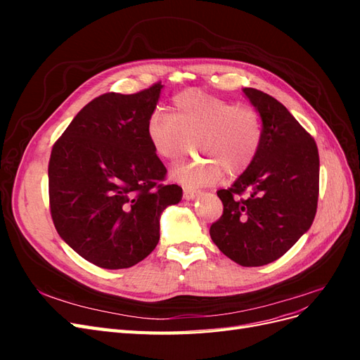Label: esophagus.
Returning <instances> with one entry per match:
<instances>
[{
	"label": "esophagus",
	"instance_id": "esophagus-1",
	"mask_svg": "<svg viewBox=\"0 0 360 360\" xmlns=\"http://www.w3.org/2000/svg\"><path fill=\"white\" fill-rule=\"evenodd\" d=\"M198 195H200V191H197V189L189 188V186H184V188H183V197L186 198V200H193V198H197Z\"/></svg>",
	"mask_w": 360,
	"mask_h": 360
}]
</instances>
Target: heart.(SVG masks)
Returning <instances> with one entry per match:
<instances>
[{"instance_id": "1", "label": "heart", "mask_w": 360, "mask_h": 360, "mask_svg": "<svg viewBox=\"0 0 360 360\" xmlns=\"http://www.w3.org/2000/svg\"><path fill=\"white\" fill-rule=\"evenodd\" d=\"M176 114L156 110L147 122L155 153L169 162L180 159L195 141V151L207 159L179 163L171 176L188 186H205L237 176L254 162L263 138L257 112L198 90L174 97Z\"/></svg>"}]
</instances>
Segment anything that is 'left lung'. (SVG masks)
Returning a JSON list of instances; mask_svg holds the SVG:
<instances>
[{"label": "left lung", "mask_w": 360, "mask_h": 360, "mask_svg": "<svg viewBox=\"0 0 360 360\" xmlns=\"http://www.w3.org/2000/svg\"><path fill=\"white\" fill-rule=\"evenodd\" d=\"M263 123L254 162L228 189L224 213L210 226L221 252L245 267L271 263L307 233L317 212L320 159L315 141L274 97L243 89ZM249 191L245 200L236 195Z\"/></svg>", "instance_id": "left-lung-1"}]
</instances>
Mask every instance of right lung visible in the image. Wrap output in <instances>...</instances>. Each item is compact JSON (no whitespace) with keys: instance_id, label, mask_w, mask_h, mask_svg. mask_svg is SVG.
I'll return each instance as SVG.
<instances>
[{"instance_id":"right-lung-1","label":"right lung","mask_w":360,"mask_h":360,"mask_svg":"<svg viewBox=\"0 0 360 360\" xmlns=\"http://www.w3.org/2000/svg\"><path fill=\"white\" fill-rule=\"evenodd\" d=\"M163 85L105 93L86 103L52 148L49 204L60 237L102 269L132 267L153 252L160 214L183 191L163 184L147 122Z\"/></svg>"}]
</instances>
